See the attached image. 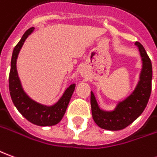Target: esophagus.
Returning <instances> with one entry per match:
<instances>
[{
	"label": "esophagus",
	"instance_id": "1",
	"mask_svg": "<svg viewBox=\"0 0 157 157\" xmlns=\"http://www.w3.org/2000/svg\"><path fill=\"white\" fill-rule=\"evenodd\" d=\"M80 73H81V75H86V71H85L84 69H82V70L80 71Z\"/></svg>",
	"mask_w": 157,
	"mask_h": 157
}]
</instances>
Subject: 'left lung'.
<instances>
[{"label": "left lung", "mask_w": 157, "mask_h": 157, "mask_svg": "<svg viewBox=\"0 0 157 157\" xmlns=\"http://www.w3.org/2000/svg\"><path fill=\"white\" fill-rule=\"evenodd\" d=\"M143 61L140 82L132 94L120 102L113 111H105L97 104L94 94L91 92V108L95 123L103 129L117 131L127 128L140 117L145 109L151 94L152 64L142 44L136 41Z\"/></svg>", "instance_id": "obj_1"}]
</instances>
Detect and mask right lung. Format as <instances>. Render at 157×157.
<instances>
[{
    "instance_id": "1",
    "label": "right lung",
    "mask_w": 157,
    "mask_h": 157,
    "mask_svg": "<svg viewBox=\"0 0 157 157\" xmlns=\"http://www.w3.org/2000/svg\"><path fill=\"white\" fill-rule=\"evenodd\" d=\"M34 29L35 28H30L26 30L24 36H22L21 40H19V42L15 46L13 49L9 73L10 95L17 110L21 113L23 117H25L31 123L41 127L53 126L59 123L63 118L68 105L70 103L71 96L75 90V85L72 84L69 86L65 90L61 98L52 106L40 105L28 97V95L24 92L17 75L16 63L18 52L20 51L25 40L34 31Z\"/></svg>"
}]
</instances>
